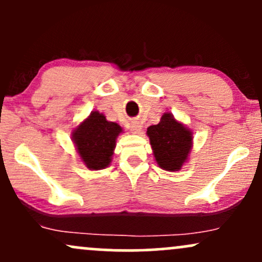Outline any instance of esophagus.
<instances>
[{
    "label": "esophagus",
    "instance_id": "1",
    "mask_svg": "<svg viewBox=\"0 0 262 262\" xmlns=\"http://www.w3.org/2000/svg\"><path fill=\"white\" fill-rule=\"evenodd\" d=\"M130 129H132V132H133L134 134H138V133H140V130H141V125L139 124V123H133V124H132V127H130Z\"/></svg>",
    "mask_w": 262,
    "mask_h": 262
}]
</instances>
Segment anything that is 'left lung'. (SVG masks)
<instances>
[{
	"label": "left lung",
	"instance_id": "1",
	"mask_svg": "<svg viewBox=\"0 0 262 262\" xmlns=\"http://www.w3.org/2000/svg\"><path fill=\"white\" fill-rule=\"evenodd\" d=\"M152 154L162 170L179 171L188 160L192 149L191 129L177 122L169 112L162 114L160 122L146 130Z\"/></svg>",
	"mask_w": 262,
	"mask_h": 262
}]
</instances>
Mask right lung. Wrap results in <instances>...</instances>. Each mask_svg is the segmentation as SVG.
Here are the masks:
<instances>
[{
    "label": "right lung",
    "instance_id": "1",
    "mask_svg": "<svg viewBox=\"0 0 262 262\" xmlns=\"http://www.w3.org/2000/svg\"><path fill=\"white\" fill-rule=\"evenodd\" d=\"M122 132L121 125L107 121L98 111H92L73 132V141L86 167L90 170L107 167L112 161L117 137Z\"/></svg>",
    "mask_w": 262,
    "mask_h": 262
}]
</instances>
